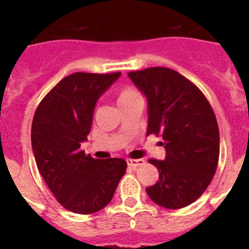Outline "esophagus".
I'll use <instances>...</instances> for the list:
<instances>
[{
	"label": "esophagus",
	"instance_id": "34e87169",
	"mask_svg": "<svg viewBox=\"0 0 249 249\" xmlns=\"http://www.w3.org/2000/svg\"><path fill=\"white\" fill-rule=\"evenodd\" d=\"M146 163L143 159H129L128 160V165L133 166V168H136V166H141L143 165Z\"/></svg>",
	"mask_w": 249,
	"mask_h": 249
}]
</instances>
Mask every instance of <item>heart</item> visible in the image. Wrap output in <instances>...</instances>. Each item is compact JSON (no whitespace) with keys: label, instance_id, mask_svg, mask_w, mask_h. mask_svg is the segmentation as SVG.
I'll use <instances>...</instances> for the list:
<instances>
[{"label":"heart","instance_id":"1","mask_svg":"<svg viewBox=\"0 0 249 249\" xmlns=\"http://www.w3.org/2000/svg\"><path fill=\"white\" fill-rule=\"evenodd\" d=\"M138 98H140V95L137 94V91H134V90H133L132 88H129V86L120 88V89L116 91V101L119 107L126 105V103L134 101V99H138Z\"/></svg>","mask_w":249,"mask_h":249}]
</instances>
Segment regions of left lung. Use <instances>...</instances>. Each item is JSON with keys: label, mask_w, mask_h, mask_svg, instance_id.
Returning a JSON list of instances; mask_svg holds the SVG:
<instances>
[{"label": "left lung", "mask_w": 249, "mask_h": 249, "mask_svg": "<svg viewBox=\"0 0 249 249\" xmlns=\"http://www.w3.org/2000/svg\"><path fill=\"white\" fill-rule=\"evenodd\" d=\"M128 76L147 98V136L163 137L166 152L165 160H148L159 170V181L146 193L164 208L187 207L203 195L216 173V115L199 88L174 70L150 67Z\"/></svg>", "instance_id": "1"}]
</instances>
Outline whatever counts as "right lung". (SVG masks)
<instances>
[{
    "mask_svg": "<svg viewBox=\"0 0 249 249\" xmlns=\"http://www.w3.org/2000/svg\"><path fill=\"white\" fill-rule=\"evenodd\" d=\"M120 75L72 73L45 95L33 116L31 141L38 172L71 212L90 214L105 208L126 172L124 159H93L81 150L98 98Z\"/></svg>",
    "mask_w": 249,
    "mask_h": 249,
    "instance_id": "add662e5",
    "label": "right lung"
}]
</instances>
